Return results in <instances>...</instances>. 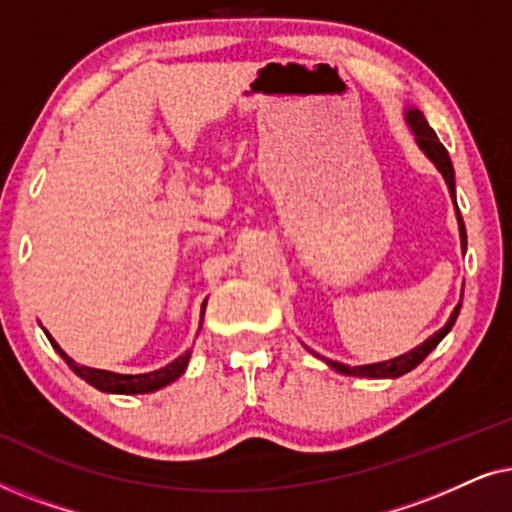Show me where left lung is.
<instances>
[{"label":"left lung","mask_w":512,"mask_h":512,"mask_svg":"<svg viewBox=\"0 0 512 512\" xmlns=\"http://www.w3.org/2000/svg\"><path fill=\"white\" fill-rule=\"evenodd\" d=\"M405 123H408V128L412 135H415V142L419 146V151L424 153L426 158L431 160L433 165H436V170L443 174L447 188H450V195H452V202H454V209H457V223H459V237H461V251H466V228H464V219H461L459 214V207H457V191H454V167H452V160L447 156L445 146L438 142L436 132L429 128V123H426L424 114L419 109H412L408 107L405 109ZM461 296H464V291H461ZM459 310H461V303L454 307V312L450 314V319H447V324L440 328L431 335V338H426L422 345L410 349V352H405L401 356H396V359H389V361H380V363H366V366H347V363H340V361H333V359H326V356H319L317 352H310L317 356L326 363L328 368H333L335 373L340 375H349V377H366V380H396V377H401L405 373H410L412 368H417L419 363H422L426 356H429L433 349L438 347V342L445 338L447 333L452 331L454 321L459 317Z\"/></svg>","instance_id":"left-lung-1"}]
</instances>
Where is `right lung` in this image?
<instances>
[{
  "label": "right lung",
  "instance_id": "right-lung-1",
  "mask_svg": "<svg viewBox=\"0 0 512 512\" xmlns=\"http://www.w3.org/2000/svg\"><path fill=\"white\" fill-rule=\"evenodd\" d=\"M205 307H207V300L202 303L200 307V326L202 328V317H205ZM46 338L51 340V345L55 352H58L62 359L69 368L74 370L76 375L81 377V380H86L90 387L104 391V394H125V396H135V394H151V391H158L167 387V384H172L174 380H179L181 375L186 373L188 368V361H191V352L193 349H188L179 356V359H174L172 363H167L165 368H158V370H151V373H139V375H121V373H111V370H100V368H88V366H76V361L72 356H67L65 349H62L58 342L53 340V335L46 331Z\"/></svg>",
  "mask_w": 512,
  "mask_h": 512
}]
</instances>
